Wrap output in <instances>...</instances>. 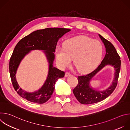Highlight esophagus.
Segmentation results:
<instances>
[{
  "label": "esophagus",
  "instance_id": "esophagus-1",
  "mask_svg": "<svg viewBox=\"0 0 130 130\" xmlns=\"http://www.w3.org/2000/svg\"><path fill=\"white\" fill-rule=\"evenodd\" d=\"M70 76V74L68 72H66L65 74V77H69Z\"/></svg>",
  "mask_w": 130,
  "mask_h": 130
}]
</instances>
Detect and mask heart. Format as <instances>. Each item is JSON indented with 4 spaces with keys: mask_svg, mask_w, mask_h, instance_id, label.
I'll return each instance as SVG.
<instances>
[{
    "mask_svg": "<svg viewBox=\"0 0 130 130\" xmlns=\"http://www.w3.org/2000/svg\"><path fill=\"white\" fill-rule=\"evenodd\" d=\"M102 53L103 47L99 41L81 36L67 40L64 47L58 46L55 50V58L61 69L69 66L73 58V64L78 70L84 73L97 65Z\"/></svg>",
    "mask_w": 130,
    "mask_h": 130,
    "instance_id": "1",
    "label": "heart"
}]
</instances>
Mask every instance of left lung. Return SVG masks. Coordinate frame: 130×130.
Masks as SVG:
<instances>
[{
    "instance_id": "1",
    "label": "left lung",
    "mask_w": 130,
    "mask_h": 130,
    "mask_svg": "<svg viewBox=\"0 0 130 130\" xmlns=\"http://www.w3.org/2000/svg\"><path fill=\"white\" fill-rule=\"evenodd\" d=\"M98 35L105 48V57L95 70L85 76L78 77V84L73 90V94L78 101L83 104L97 103L108 97L113 92L117 86L120 70V58L115 48L112 43L100 34ZM106 66H110L115 69L114 79L112 84L108 88L102 91L92 88L90 85L92 79Z\"/></svg>"
}]
</instances>
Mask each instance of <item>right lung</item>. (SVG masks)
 <instances>
[{
	"label": "right lung",
	"instance_id": "obj_1",
	"mask_svg": "<svg viewBox=\"0 0 130 130\" xmlns=\"http://www.w3.org/2000/svg\"><path fill=\"white\" fill-rule=\"evenodd\" d=\"M70 29L49 28L38 30L24 37L16 45L9 62L10 75L13 86L17 93L31 102L43 104L51 97L57 81L63 78L65 72L53 66L54 53L59 40ZM32 50H43L48 63L47 78L42 87L38 91L27 92L19 87L15 79L17 70L21 61Z\"/></svg>",
	"mask_w": 130,
	"mask_h": 130
}]
</instances>
